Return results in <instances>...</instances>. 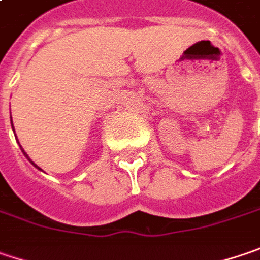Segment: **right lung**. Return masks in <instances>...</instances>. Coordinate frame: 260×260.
Returning <instances> with one entry per match:
<instances>
[{"label":"right lung","instance_id":"right-lung-1","mask_svg":"<svg viewBox=\"0 0 260 260\" xmlns=\"http://www.w3.org/2000/svg\"><path fill=\"white\" fill-rule=\"evenodd\" d=\"M13 124V123H11ZM23 153H24V155H26V152H24V150H23ZM26 156H27V155H26ZM27 159H29V156H27ZM29 161H30V159H29ZM30 162H32V161H30ZM33 164V162H32ZM33 165H35V164H33Z\"/></svg>","mask_w":260,"mask_h":260}]
</instances>
